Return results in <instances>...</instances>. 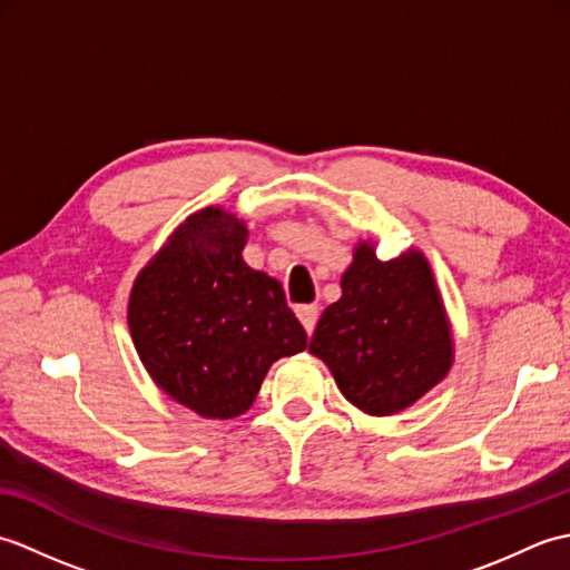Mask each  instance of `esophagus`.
Returning a JSON list of instances; mask_svg holds the SVG:
<instances>
[{"label":"esophagus","instance_id":"1","mask_svg":"<svg viewBox=\"0 0 570 570\" xmlns=\"http://www.w3.org/2000/svg\"><path fill=\"white\" fill-rule=\"evenodd\" d=\"M296 316H298L301 325H304V328H306V333L311 335L313 328H316V321H318V306H316V304L298 306V308H296Z\"/></svg>","mask_w":570,"mask_h":570}]
</instances>
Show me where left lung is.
Returning a JSON list of instances; mask_svg holds the SVG:
<instances>
[{
	"label": "left lung",
	"mask_w": 570,
	"mask_h": 570,
	"mask_svg": "<svg viewBox=\"0 0 570 570\" xmlns=\"http://www.w3.org/2000/svg\"><path fill=\"white\" fill-rule=\"evenodd\" d=\"M362 239L341 278L343 296L323 311L311 355L362 414L392 416L416 404L453 367V328L423 252L382 262Z\"/></svg>",
	"instance_id": "8db88e82"
}]
</instances>
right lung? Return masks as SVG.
Here are the masks:
<instances>
[{
	"instance_id": "add662e5",
	"label": "right lung",
	"mask_w": 570,
	"mask_h": 570,
	"mask_svg": "<svg viewBox=\"0 0 570 570\" xmlns=\"http://www.w3.org/2000/svg\"><path fill=\"white\" fill-rule=\"evenodd\" d=\"M247 223L208 205L135 278L131 341L154 384L203 419L242 416L276 360L306 350L282 284L242 259Z\"/></svg>"
}]
</instances>
